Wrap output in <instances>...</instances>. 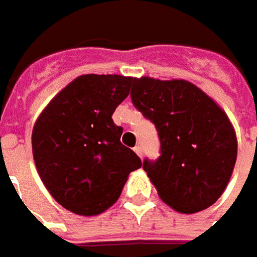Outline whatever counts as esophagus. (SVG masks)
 I'll list each match as a JSON object with an SVG mask.
<instances>
[{"label":"esophagus","instance_id":"obj_1","mask_svg":"<svg viewBox=\"0 0 257 257\" xmlns=\"http://www.w3.org/2000/svg\"><path fill=\"white\" fill-rule=\"evenodd\" d=\"M134 150H135V153H137V154H138L140 157H143L144 151H143V147H141V145H137V147H135Z\"/></svg>","mask_w":257,"mask_h":257}]
</instances>
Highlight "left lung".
<instances>
[{
	"instance_id": "obj_1",
	"label": "left lung",
	"mask_w": 257,
	"mask_h": 257,
	"mask_svg": "<svg viewBox=\"0 0 257 257\" xmlns=\"http://www.w3.org/2000/svg\"><path fill=\"white\" fill-rule=\"evenodd\" d=\"M131 100L159 134V159H145L143 169L160 198L183 214L211 206L222 195L237 159L227 114L183 80L134 78Z\"/></svg>"
}]
</instances>
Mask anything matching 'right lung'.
I'll use <instances>...</instances> for the list:
<instances>
[{"label": "right lung", "instance_id": "add662e5", "mask_svg": "<svg viewBox=\"0 0 257 257\" xmlns=\"http://www.w3.org/2000/svg\"><path fill=\"white\" fill-rule=\"evenodd\" d=\"M134 78L88 74L68 84L39 116L33 157L55 201L78 215L113 205L141 159L120 143L114 109L128 97Z\"/></svg>", "mask_w": 257, "mask_h": 257}]
</instances>
